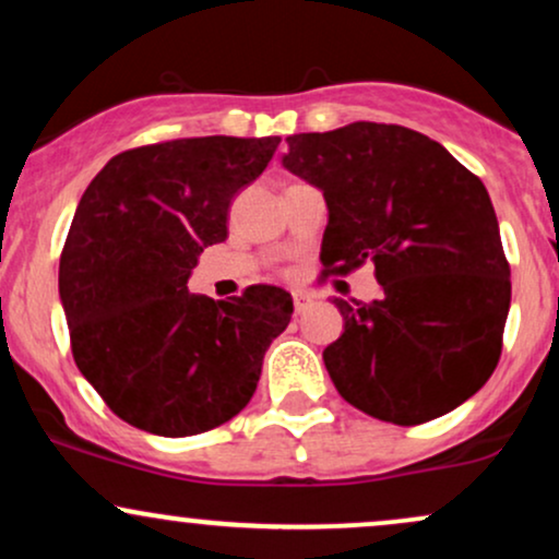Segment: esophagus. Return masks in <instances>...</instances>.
Returning <instances> with one entry per match:
<instances>
[{"instance_id": "34e87169", "label": "esophagus", "mask_w": 559, "mask_h": 559, "mask_svg": "<svg viewBox=\"0 0 559 559\" xmlns=\"http://www.w3.org/2000/svg\"><path fill=\"white\" fill-rule=\"evenodd\" d=\"M292 297H294V310H297V312H305L307 307H310V301H312V294L310 292H301V288H297V292H294Z\"/></svg>"}]
</instances>
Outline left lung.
Wrapping results in <instances>:
<instances>
[{"instance_id":"1","label":"left lung","mask_w":559,"mask_h":559,"mask_svg":"<svg viewBox=\"0 0 559 559\" xmlns=\"http://www.w3.org/2000/svg\"><path fill=\"white\" fill-rule=\"evenodd\" d=\"M281 165L323 191L320 262H373V301L333 299L344 333L323 349L352 407L396 426L452 413L489 381L510 312V265L486 186L439 141L402 126L294 133Z\"/></svg>"}]
</instances>
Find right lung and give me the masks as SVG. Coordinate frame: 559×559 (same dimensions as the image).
Segmentation results:
<instances>
[{
  "instance_id": "add662e5",
  "label": "right lung",
  "mask_w": 559,
  "mask_h": 559,
  "mask_svg": "<svg viewBox=\"0 0 559 559\" xmlns=\"http://www.w3.org/2000/svg\"><path fill=\"white\" fill-rule=\"evenodd\" d=\"M278 136L176 139L120 152L83 191L60 258V301L79 370L118 418L194 436L239 415L292 294L189 292L199 254L228 236V204Z\"/></svg>"
}]
</instances>
